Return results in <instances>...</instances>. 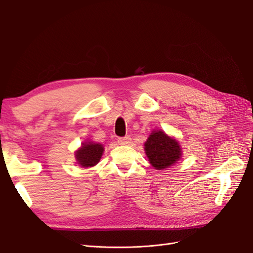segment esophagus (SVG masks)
Here are the masks:
<instances>
[{
  "label": "esophagus",
  "instance_id": "obj_1",
  "mask_svg": "<svg viewBox=\"0 0 253 253\" xmlns=\"http://www.w3.org/2000/svg\"><path fill=\"white\" fill-rule=\"evenodd\" d=\"M132 138L129 136H126V137H122V138H118V143L120 144H124V145H127L131 143Z\"/></svg>",
  "mask_w": 253,
  "mask_h": 253
}]
</instances>
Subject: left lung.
<instances>
[{
	"mask_svg": "<svg viewBox=\"0 0 253 253\" xmlns=\"http://www.w3.org/2000/svg\"><path fill=\"white\" fill-rule=\"evenodd\" d=\"M144 152L151 166L156 170H166L181 158L180 143L162 129H153L144 142Z\"/></svg>",
	"mask_w": 253,
	"mask_h": 253,
	"instance_id": "8db88e82",
	"label": "left lung"
}]
</instances>
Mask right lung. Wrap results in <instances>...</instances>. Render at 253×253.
Here are the masks:
<instances>
[{
	"label": "right lung",
	"instance_id": "right-lung-1",
	"mask_svg": "<svg viewBox=\"0 0 253 253\" xmlns=\"http://www.w3.org/2000/svg\"><path fill=\"white\" fill-rule=\"evenodd\" d=\"M103 152L104 148L101 143L88 140L84 141L75 152L76 162L81 168H91L100 162Z\"/></svg>",
	"mask_w": 253,
	"mask_h": 253
}]
</instances>
